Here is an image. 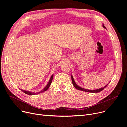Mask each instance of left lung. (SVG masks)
<instances>
[{"instance_id": "1", "label": "left lung", "mask_w": 127, "mask_h": 127, "mask_svg": "<svg viewBox=\"0 0 127 127\" xmlns=\"http://www.w3.org/2000/svg\"><path fill=\"white\" fill-rule=\"evenodd\" d=\"M102 25H103V27L104 28L106 29V27H105L104 25V24H103ZM71 80H72V83L73 85H74V87H75L76 88H77V89L78 90H80V91H84V92H90V93H98V92H101V91H102L103 90H104V88H105V87L107 86V85H108V84H109V83H108V84H107V85H105L104 87H103L101 88H98V89H97V90H91L85 89V88H82V87H80V86H78L77 85L76 83H75V82L74 79V78H73V76H72V75H71ZM109 83H110V82H109Z\"/></svg>"}]
</instances>
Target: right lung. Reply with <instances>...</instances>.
<instances>
[{
    "instance_id": "1",
    "label": "right lung",
    "mask_w": 127,
    "mask_h": 127,
    "mask_svg": "<svg viewBox=\"0 0 127 127\" xmlns=\"http://www.w3.org/2000/svg\"><path fill=\"white\" fill-rule=\"evenodd\" d=\"M53 75H52L51 77H50V79L48 83V84L47 85V86H46L43 90H42V91L39 92H37V93H34V92H30V91H25V90H21V91H22V92H23L24 93H25V94H28V95H34V94H37L39 93H42V92H43L44 91H47L49 87H50V86L51 84L52 83V79H53Z\"/></svg>"
}]
</instances>
